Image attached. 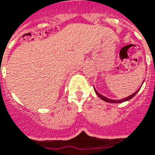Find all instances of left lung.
<instances>
[{
  "mask_svg": "<svg viewBox=\"0 0 155 155\" xmlns=\"http://www.w3.org/2000/svg\"><path fill=\"white\" fill-rule=\"evenodd\" d=\"M143 82H144V81H143ZM143 82H142V84H143ZM142 84H141V86H142ZM141 86L140 87V88H139V89H138L137 91H136V92L134 93V94H131V95H130V96H128V97H126V98H124V99H108L107 97H105V96H104V95H102V94H99V92H98V91H97V90H96L95 88H94V91H95L96 94H97V95L99 96L100 99H102V100H104V101H105V102H108V103H122V102H125V101H128V100H130V99H132V98H133V97H134V96H135V95H136V94L138 93V91H139V90L141 89Z\"/></svg>",
  "mask_w": 155,
  "mask_h": 155,
  "instance_id": "1",
  "label": "left lung"
}]
</instances>
